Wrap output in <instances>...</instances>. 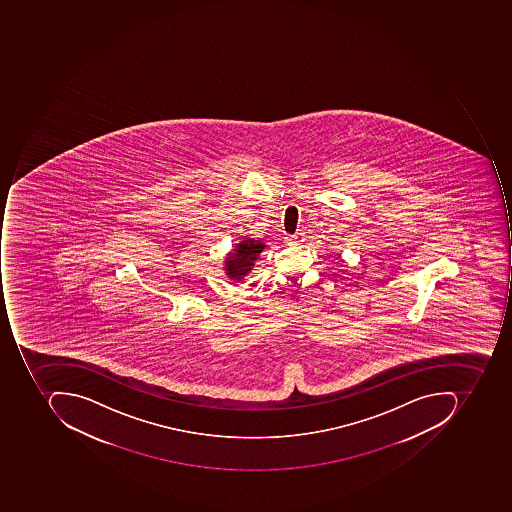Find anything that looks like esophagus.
<instances>
[{
  "mask_svg": "<svg viewBox=\"0 0 512 512\" xmlns=\"http://www.w3.org/2000/svg\"><path fill=\"white\" fill-rule=\"evenodd\" d=\"M300 240H301V234L288 235V237H286V241H288V243H297V241H300Z\"/></svg>",
  "mask_w": 512,
  "mask_h": 512,
  "instance_id": "34e87169",
  "label": "esophagus"
}]
</instances>
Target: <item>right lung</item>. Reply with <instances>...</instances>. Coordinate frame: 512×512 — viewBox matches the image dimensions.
<instances>
[{"label":"right lung","mask_w":512,"mask_h":512,"mask_svg":"<svg viewBox=\"0 0 512 512\" xmlns=\"http://www.w3.org/2000/svg\"><path fill=\"white\" fill-rule=\"evenodd\" d=\"M263 249V241L254 240V238H249V240L237 244L234 254L229 255L228 261H226L228 263L226 264V271H228L229 277L240 280L243 275L248 274Z\"/></svg>","instance_id":"right-lung-1"}]
</instances>
